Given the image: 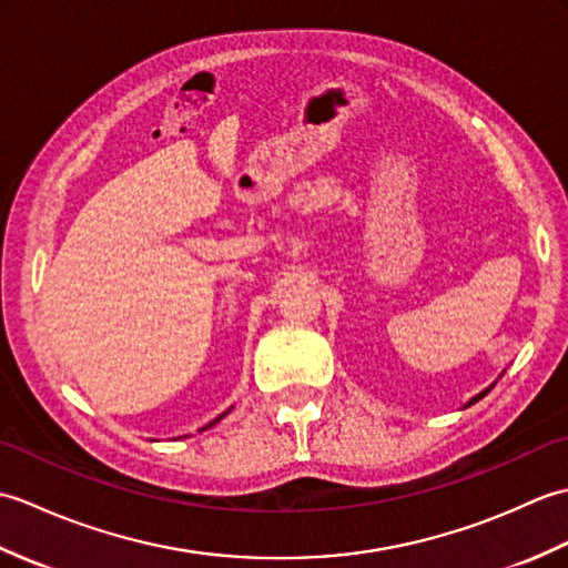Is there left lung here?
Instances as JSON below:
<instances>
[{
	"label": "left lung",
	"mask_w": 568,
	"mask_h": 568,
	"mask_svg": "<svg viewBox=\"0 0 568 568\" xmlns=\"http://www.w3.org/2000/svg\"><path fill=\"white\" fill-rule=\"evenodd\" d=\"M500 376H503V373H500ZM493 385H496V383H493ZM493 385H488V388L486 390H480L478 395H474V397H470V400L464 405V407H468V405H474V403H478L480 400V397H486L490 390H493Z\"/></svg>",
	"instance_id": "8db88e82"
}]
</instances>
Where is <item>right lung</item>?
Returning a JSON list of instances; mask_svg holds the SVG:
<instances>
[{
    "mask_svg": "<svg viewBox=\"0 0 568 568\" xmlns=\"http://www.w3.org/2000/svg\"><path fill=\"white\" fill-rule=\"evenodd\" d=\"M229 413H232V407H229V409H226V413H222V415H220V417H216V419H212V422H210V425H207V427H202V429H210V427H214V425H216V422H220V419H222L224 415H229ZM202 429H200V432H202Z\"/></svg>",
    "mask_w": 568,
    "mask_h": 568,
    "instance_id": "add662e5",
    "label": "right lung"
}]
</instances>
